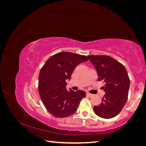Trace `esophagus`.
<instances>
[{"label": "esophagus", "mask_w": 146, "mask_h": 146, "mask_svg": "<svg viewBox=\"0 0 146 146\" xmlns=\"http://www.w3.org/2000/svg\"><path fill=\"white\" fill-rule=\"evenodd\" d=\"M86 96H88V97H90V98H91V97L93 96V94H90V92H87V93H86Z\"/></svg>", "instance_id": "1"}]
</instances>
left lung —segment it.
<instances>
[{"mask_svg": "<svg viewBox=\"0 0 146 146\" xmlns=\"http://www.w3.org/2000/svg\"><path fill=\"white\" fill-rule=\"evenodd\" d=\"M98 74V80L105 83L102 103L93 110L98 116L113 118L121 112L129 94L130 79L124 66L107 55H88Z\"/></svg>", "mask_w": 146, "mask_h": 146, "instance_id": "8db88e82", "label": "left lung"}]
</instances>
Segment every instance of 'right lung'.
<instances>
[{
  "label": "right lung",
  "instance_id": "1",
  "mask_svg": "<svg viewBox=\"0 0 146 146\" xmlns=\"http://www.w3.org/2000/svg\"><path fill=\"white\" fill-rule=\"evenodd\" d=\"M88 60L85 55L61 52L50 56L40 70L38 92L46 110L56 117H65L76 112L80 100L85 98L82 90H66V80H70L73 70Z\"/></svg>",
  "mask_w": 146,
  "mask_h": 146
}]
</instances>
